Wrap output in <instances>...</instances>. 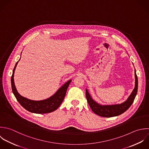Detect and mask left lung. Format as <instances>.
<instances>
[{"label": "left lung", "mask_w": 149, "mask_h": 149, "mask_svg": "<svg viewBox=\"0 0 149 149\" xmlns=\"http://www.w3.org/2000/svg\"><path fill=\"white\" fill-rule=\"evenodd\" d=\"M135 85L133 91L128 97V99L121 104H116L111 105L100 104L92 99L88 89H86V97L87 99V101L93 112H94L96 114L103 117H113L121 115V114L126 111L133 103L138 92V79L135 70Z\"/></svg>", "instance_id": "left-lung-1"}]
</instances>
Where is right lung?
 I'll return each mask as SVG.
<instances>
[{
  "mask_svg": "<svg viewBox=\"0 0 149 149\" xmlns=\"http://www.w3.org/2000/svg\"><path fill=\"white\" fill-rule=\"evenodd\" d=\"M19 60L16 63L15 65L11 78L12 91L19 103L27 111L32 113L46 114L53 112L57 110L63 101L66 94L67 88L72 80L70 79L68 81L62 86H61L53 95L46 99L42 100H33L27 99L19 95L15 88L14 84V71Z\"/></svg>",
  "mask_w": 149,
  "mask_h": 149,
  "instance_id": "obj_1",
  "label": "right lung"
}]
</instances>
